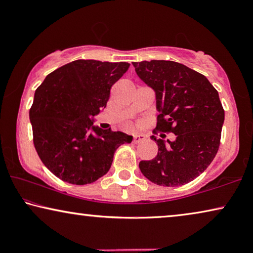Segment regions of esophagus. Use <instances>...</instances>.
I'll use <instances>...</instances> for the list:
<instances>
[{
	"instance_id": "34e87169",
	"label": "esophagus",
	"mask_w": 253,
	"mask_h": 253,
	"mask_svg": "<svg viewBox=\"0 0 253 253\" xmlns=\"http://www.w3.org/2000/svg\"><path fill=\"white\" fill-rule=\"evenodd\" d=\"M143 140H145L144 134H134V136H133V143L134 144L141 143V141H143Z\"/></svg>"
}]
</instances>
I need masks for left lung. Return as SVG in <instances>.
<instances>
[{"label":"left lung","instance_id":"obj_1","mask_svg":"<svg viewBox=\"0 0 253 253\" xmlns=\"http://www.w3.org/2000/svg\"><path fill=\"white\" fill-rule=\"evenodd\" d=\"M132 64L138 77L155 92L160 113L155 129L176 136L174 141L152 136L158 154L140 161V171L154 184L184 185L209 167L219 150L224 121L219 93L205 76L177 62Z\"/></svg>","mask_w":253,"mask_h":253}]
</instances>
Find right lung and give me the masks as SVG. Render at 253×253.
Segmentation results:
<instances>
[{
    "label": "right lung",
    "mask_w": 253,
    "mask_h": 253,
    "mask_svg": "<svg viewBox=\"0 0 253 253\" xmlns=\"http://www.w3.org/2000/svg\"><path fill=\"white\" fill-rule=\"evenodd\" d=\"M126 62L77 60L56 69L34 93L30 120L33 144L42 164L62 181L76 185L107 174L114 153L132 136L93 126L106 108L110 88L126 74Z\"/></svg>",
    "instance_id": "right-lung-1"
}]
</instances>
